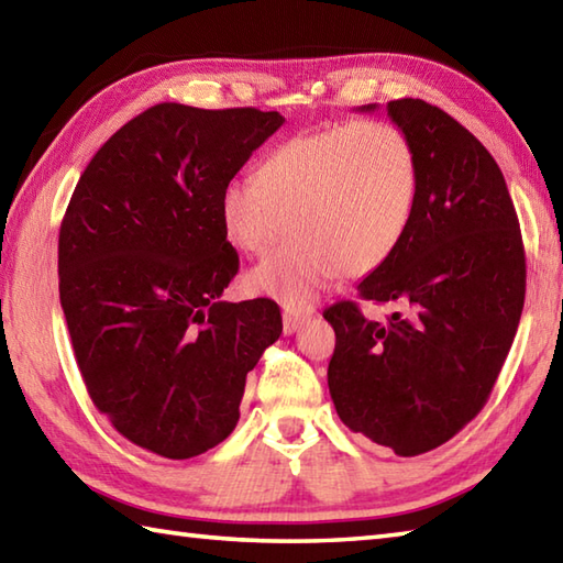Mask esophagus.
I'll list each match as a JSON object with an SVG mask.
<instances>
[{
	"mask_svg": "<svg viewBox=\"0 0 563 563\" xmlns=\"http://www.w3.org/2000/svg\"><path fill=\"white\" fill-rule=\"evenodd\" d=\"M307 319H310V312H295V310H288L283 312V332L285 334H295L297 329H302Z\"/></svg>",
	"mask_w": 563,
	"mask_h": 563,
	"instance_id": "esophagus-1",
	"label": "esophagus"
}]
</instances>
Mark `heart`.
<instances>
[{
    "label": "heart",
    "mask_w": 563,
    "mask_h": 563,
    "mask_svg": "<svg viewBox=\"0 0 563 563\" xmlns=\"http://www.w3.org/2000/svg\"><path fill=\"white\" fill-rule=\"evenodd\" d=\"M420 170L410 139L385 121H346L292 136L253 178L219 195V219L239 251L263 256L246 275L253 295L288 307L314 302L339 273L366 275L388 261L412 224Z\"/></svg>",
    "instance_id": "b5f03b06"
}]
</instances>
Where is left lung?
<instances>
[{
	"label": "left lung",
	"instance_id": "8db88e82",
	"mask_svg": "<svg viewBox=\"0 0 563 563\" xmlns=\"http://www.w3.org/2000/svg\"><path fill=\"white\" fill-rule=\"evenodd\" d=\"M388 117L412 143L420 192L402 244L358 295L407 314L380 324L356 302L324 310L336 334L327 383L351 432L417 456L486 405L520 324L527 271L515 205L486 146L424 99H393Z\"/></svg>",
	"mask_w": 563,
	"mask_h": 563
}]
</instances>
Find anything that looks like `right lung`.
<instances>
[{
  "label": "right lung",
  "instance_id": "right-lung-1",
  "mask_svg": "<svg viewBox=\"0 0 563 563\" xmlns=\"http://www.w3.org/2000/svg\"><path fill=\"white\" fill-rule=\"evenodd\" d=\"M278 112L163 102L80 175L58 239L60 307L92 402L119 434L192 459L234 432L246 376L283 332L271 300L224 302L239 253L222 187Z\"/></svg>",
  "mask_w": 563,
  "mask_h": 563
}]
</instances>
